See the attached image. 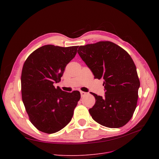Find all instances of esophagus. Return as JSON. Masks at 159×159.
I'll return each mask as SVG.
<instances>
[{
    "label": "esophagus",
    "mask_w": 159,
    "mask_h": 159,
    "mask_svg": "<svg viewBox=\"0 0 159 159\" xmlns=\"http://www.w3.org/2000/svg\"><path fill=\"white\" fill-rule=\"evenodd\" d=\"M80 95L81 97H84L86 95V93L84 92V91H80Z\"/></svg>",
    "instance_id": "1"
}]
</instances>
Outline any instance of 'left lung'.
I'll list each match as a JSON object with an SVG mask.
<instances>
[{
	"label": "left lung",
	"mask_w": 159,
	"mask_h": 159,
	"mask_svg": "<svg viewBox=\"0 0 159 159\" xmlns=\"http://www.w3.org/2000/svg\"><path fill=\"white\" fill-rule=\"evenodd\" d=\"M77 52L95 78L104 80L105 97L92 93L95 104L89 110L91 117L107 128L124 126L136 109L140 86L136 66L131 56L110 41L80 46Z\"/></svg>",
	"instance_id": "left-lung-1"
}]
</instances>
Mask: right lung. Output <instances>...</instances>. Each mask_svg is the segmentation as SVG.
<instances>
[{
  "mask_svg": "<svg viewBox=\"0 0 159 159\" xmlns=\"http://www.w3.org/2000/svg\"><path fill=\"white\" fill-rule=\"evenodd\" d=\"M78 46L45 45L31 53L21 74L22 99L29 119L38 130L48 134L64 128L71 120L80 98L79 91L68 93L54 83L61 81L66 65L77 54Z\"/></svg>",
  "mask_w": 159,
  "mask_h": 159,
  "instance_id": "right-lung-1",
  "label": "right lung"
}]
</instances>
